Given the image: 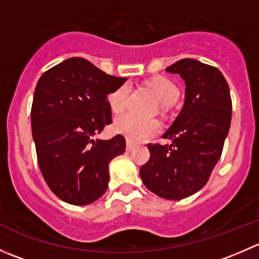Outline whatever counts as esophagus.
I'll return each instance as SVG.
<instances>
[{
    "label": "esophagus",
    "mask_w": 259,
    "mask_h": 259,
    "mask_svg": "<svg viewBox=\"0 0 259 259\" xmlns=\"http://www.w3.org/2000/svg\"><path fill=\"white\" fill-rule=\"evenodd\" d=\"M134 148H135V145L133 144L132 142H129V140H127V142H126V150L130 151V150H133Z\"/></svg>",
    "instance_id": "obj_1"
}]
</instances>
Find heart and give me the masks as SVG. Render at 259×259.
I'll return each mask as SVG.
<instances>
[{
    "mask_svg": "<svg viewBox=\"0 0 259 259\" xmlns=\"http://www.w3.org/2000/svg\"><path fill=\"white\" fill-rule=\"evenodd\" d=\"M148 85L155 93L163 106H170L178 100L179 89L171 80L166 77H156L149 81ZM130 90L132 89L129 83H121L109 94L108 103L114 113H121L126 108ZM114 127L130 142L140 143L154 137L160 130V124L155 119H145L133 113H126L116 117Z\"/></svg>",
    "mask_w": 259,
    "mask_h": 259,
    "instance_id": "heart-1",
    "label": "heart"
}]
</instances>
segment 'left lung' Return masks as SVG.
Here are the masks:
<instances>
[{"label":"left lung","mask_w":259,"mask_h":259,"mask_svg":"<svg viewBox=\"0 0 259 259\" xmlns=\"http://www.w3.org/2000/svg\"><path fill=\"white\" fill-rule=\"evenodd\" d=\"M165 70L184 79V106L163 135L171 144H148L150 158L140 166V178L154 194L179 200L202 189L218 163L231 126L232 99L217 67L183 59Z\"/></svg>","instance_id":"obj_1"}]
</instances>
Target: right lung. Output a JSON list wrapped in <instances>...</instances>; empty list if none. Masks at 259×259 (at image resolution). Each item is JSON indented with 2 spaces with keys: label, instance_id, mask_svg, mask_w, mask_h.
I'll list each match as a JSON object with an SVG mask.
<instances>
[{
  "label": "right lung",
  "instance_id": "1",
  "mask_svg": "<svg viewBox=\"0 0 259 259\" xmlns=\"http://www.w3.org/2000/svg\"><path fill=\"white\" fill-rule=\"evenodd\" d=\"M125 81L81 57L65 60L37 81L31 108L37 163L52 193L69 204H90L108 189L109 163L124 153L125 138L95 137L111 122L108 94Z\"/></svg>",
  "mask_w": 259,
  "mask_h": 259
}]
</instances>
